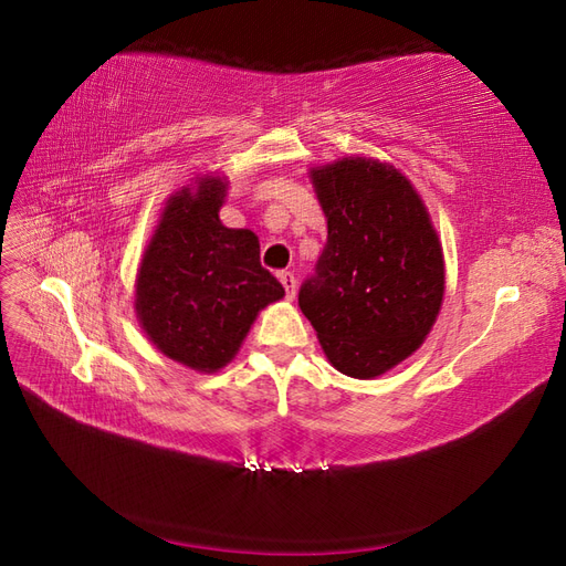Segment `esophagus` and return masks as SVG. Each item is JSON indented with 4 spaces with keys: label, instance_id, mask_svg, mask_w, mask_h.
I'll return each mask as SVG.
<instances>
[{
    "label": "esophagus",
    "instance_id": "esophagus-1",
    "mask_svg": "<svg viewBox=\"0 0 566 566\" xmlns=\"http://www.w3.org/2000/svg\"><path fill=\"white\" fill-rule=\"evenodd\" d=\"M280 282L286 292V298H294L296 296V277L292 272H280Z\"/></svg>",
    "mask_w": 566,
    "mask_h": 566
}]
</instances>
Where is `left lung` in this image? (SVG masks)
Listing matches in <instances>:
<instances>
[{
    "mask_svg": "<svg viewBox=\"0 0 566 566\" xmlns=\"http://www.w3.org/2000/svg\"><path fill=\"white\" fill-rule=\"evenodd\" d=\"M327 243L298 306L339 374L376 378L422 347L443 304V251L396 166L345 156L311 168Z\"/></svg>",
    "mask_w": 566,
    "mask_h": 566,
    "instance_id": "1",
    "label": "left lung"
}]
</instances>
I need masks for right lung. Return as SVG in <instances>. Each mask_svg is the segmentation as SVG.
Here are the masks:
<instances>
[{"mask_svg": "<svg viewBox=\"0 0 566 566\" xmlns=\"http://www.w3.org/2000/svg\"><path fill=\"white\" fill-rule=\"evenodd\" d=\"M227 190V176L207 174L170 195L135 280V311L149 343L202 374L223 369L258 313L284 296L260 265L258 235L221 223Z\"/></svg>", "mask_w": 566, "mask_h": 566, "instance_id": "obj_1", "label": "right lung"}]
</instances>
